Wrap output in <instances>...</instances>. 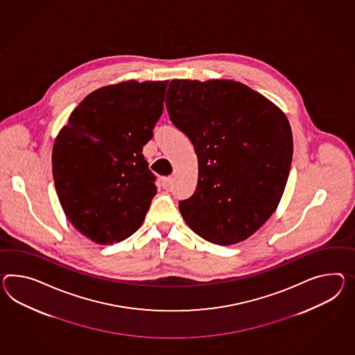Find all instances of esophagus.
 Here are the masks:
<instances>
[{
	"mask_svg": "<svg viewBox=\"0 0 355 355\" xmlns=\"http://www.w3.org/2000/svg\"><path fill=\"white\" fill-rule=\"evenodd\" d=\"M172 182H173L172 177H163V178H162V186H163V189L168 190V189L171 187Z\"/></svg>",
	"mask_w": 355,
	"mask_h": 355,
	"instance_id": "esophagus-1",
	"label": "esophagus"
}]
</instances>
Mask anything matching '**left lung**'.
I'll use <instances>...</instances> for the list:
<instances>
[{
	"instance_id": "1",
	"label": "left lung",
	"mask_w": 355,
	"mask_h": 355,
	"mask_svg": "<svg viewBox=\"0 0 355 355\" xmlns=\"http://www.w3.org/2000/svg\"><path fill=\"white\" fill-rule=\"evenodd\" d=\"M165 98L199 162L196 191L180 201L183 219L216 245L246 240L276 211L285 191L294 151L285 113L231 79H172Z\"/></svg>"
}]
</instances>
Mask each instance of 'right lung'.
I'll return each instance as SVG.
<instances>
[{"mask_svg": "<svg viewBox=\"0 0 355 355\" xmlns=\"http://www.w3.org/2000/svg\"><path fill=\"white\" fill-rule=\"evenodd\" d=\"M168 80H127L91 92L55 139L52 175L61 208L91 241L128 239L156 195L142 147L164 107Z\"/></svg>", "mask_w": 355, "mask_h": 355, "instance_id": "obj_1", "label": "right lung"}]
</instances>
